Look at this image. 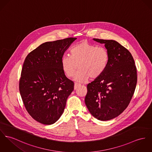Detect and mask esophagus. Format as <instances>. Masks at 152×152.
<instances>
[{"label":"esophagus","instance_id":"1","mask_svg":"<svg viewBox=\"0 0 152 152\" xmlns=\"http://www.w3.org/2000/svg\"><path fill=\"white\" fill-rule=\"evenodd\" d=\"M81 86L80 84L79 83H75V86H74V89L75 90H76L79 87H80Z\"/></svg>","mask_w":152,"mask_h":152}]
</instances>
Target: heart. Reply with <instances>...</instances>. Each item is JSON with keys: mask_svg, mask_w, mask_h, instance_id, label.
<instances>
[{"mask_svg": "<svg viewBox=\"0 0 152 152\" xmlns=\"http://www.w3.org/2000/svg\"><path fill=\"white\" fill-rule=\"evenodd\" d=\"M109 60V53L105 47L83 41L71 48L70 56H64L61 63L62 70L69 77L75 75L79 67L75 80L83 82L90 77H99L106 70Z\"/></svg>", "mask_w": 152, "mask_h": 152, "instance_id": "1", "label": "heart"}]
</instances>
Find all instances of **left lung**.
I'll use <instances>...</instances> for the list:
<instances>
[{"label":"left lung","instance_id":"left-lung-1","mask_svg":"<svg viewBox=\"0 0 152 152\" xmlns=\"http://www.w3.org/2000/svg\"><path fill=\"white\" fill-rule=\"evenodd\" d=\"M93 40L105 44L109 60L105 72L88 84L85 104L94 117L107 121L117 117L129 106L137 83V68L130 52L116 41Z\"/></svg>","mask_w":152,"mask_h":152}]
</instances>
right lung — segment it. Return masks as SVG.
<instances>
[{
	"instance_id": "add662e5",
	"label": "right lung",
	"mask_w": 152,
	"mask_h": 152,
	"mask_svg": "<svg viewBox=\"0 0 152 152\" xmlns=\"http://www.w3.org/2000/svg\"><path fill=\"white\" fill-rule=\"evenodd\" d=\"M76 39L44 43L28 54L24 61L20 93L28 113L42 124L50 125L58 120L74 90V83L66 77L61 61Z\"/></svg>"
}]
</instances>
